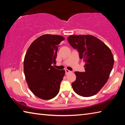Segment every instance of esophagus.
Listing matches in <instances>:
<instances>
[{
	"mask_svg": "<svg viewBox=\"0 0 125 125\" xmlns=\"http://www.w3.org/2000/svg\"><path fill=\"white\" fill-rule=\"evenodd\" d=\"M65 74H67L68 73H69L71 72V71H69L68 69H65Z\"/></svg>",
	"mask_w": 125,
	"mask_h": 125,
	"instance_id": "obj_1",
	"label": "esophagus"
}]
</instances>
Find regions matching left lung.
<instances>
[{
  "label": "left lung",
  "instance_id": "8db88e82",
  "mask_svg": "<svg viewBox=\"0 0 125 125\" xmlns=\"http://www.w3.org/2000/svg\"><path fill=\"white\" fill-rule=\"evenodd\" d=\"M68 41L77 49L79 57L85 63V72H75L76 80L72 84L75 93L84 97L97 94L109 79L114 59L110 48L92 35H71Z\"/></svg>",
  "mask_w": 125,
  "mask_h": 125
}]
</instances>
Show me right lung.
Listing matches in <instances>:
<instances>
[{"label":"right lung","mask_w":125,"mask_h":125,"mask_svg":"<svg viewBox=\"0 0 125 125\" xmlns=\"http://www.w3.org/2000/svg\"><path fill=\"white\" fill-rule=\"evenodd\" d=\"M64 40L60 35H43L33 41L27 50L24 61L27 85L33 94L43 100L58 94L64 70L53 67L59 44Z\"/></svg>","instance_id":"add662e5"}]
</instances>
